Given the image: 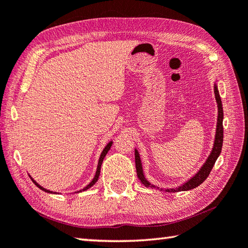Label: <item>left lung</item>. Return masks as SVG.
Here are the masks:
<instances>
[{"label":"left lung","mask_w":248,"mask_h":248,"mask_svg":"<svg viewBox=\"0 0 248 248\" xmlns=\"http://www.w3.org/2000/svg\"><path fill=\"white\" fill-rule=\"evenodd\" d=\"M215 96H216V101H217L218 104V123H217V130H216V138H215V143H214V147L213 151H211L210 155L208 158H207L206 163L202 165V167L201 170L197 172L194 177L191 178L187 182L182 184L181 186H179L177 188H167V192H180V191H188L192 190V188H195L196 186H199L200 184L205 181L208 177L211 169H213L214 165L216 163V160L221 153V148H222V143H223V125H222V121H223V109H222V103H221V98H220L219 95V91L217 85L215 84ZM134 156H136V167H137V174L138 178L143 186H145L146 187H152L154 188L156 187L155 186H152V184L147 181L143 174V169H142V163H141V158H140L139 152L137 150H134Z\"/></svg>","instance_id":"1"}]
</instances>
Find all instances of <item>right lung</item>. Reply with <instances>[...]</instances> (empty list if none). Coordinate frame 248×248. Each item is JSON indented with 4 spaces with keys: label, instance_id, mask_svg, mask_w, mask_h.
Listing matches in <instances>:
<instances>
[{
    "label": "right lung",
    "instance_id": "obj_1",
    "mask_svg": "<svg viewBox=\"0 0 248 248\" xmlns=\"http://www.w3.org/2000/svg\"><path fill=\"white\" fill-rule=\"evenodd\" d=\"M111 144H112V142H109L108 144H107V145L105 146V148L104 150H103V152H102V154H101V156H100V159H98V164H97V169H96V173H95V175H94V178H93V180L91 182H90L87 186H85L84 188H82V190H80L79 192H82V191H85V190H88V188H90L91 186H93L94 184L96 183V181L98 180V177H100V172H101V166H102V163H103V160H104V157L106 156V154L107 153H108V151H109V148H110V146H111ZM31 180H32V182L35 184V186H37L39 188H41L42 191H44V192H47V193H53L52 191H49V190H46V188H44V187H42L41 186H40V184H38L37 182L34 181V180L31 178ZM79 192H77V193H79Z\"/></svg>",
    "mask_w": 248,
    "mask_h": 248
}]
</instances>
